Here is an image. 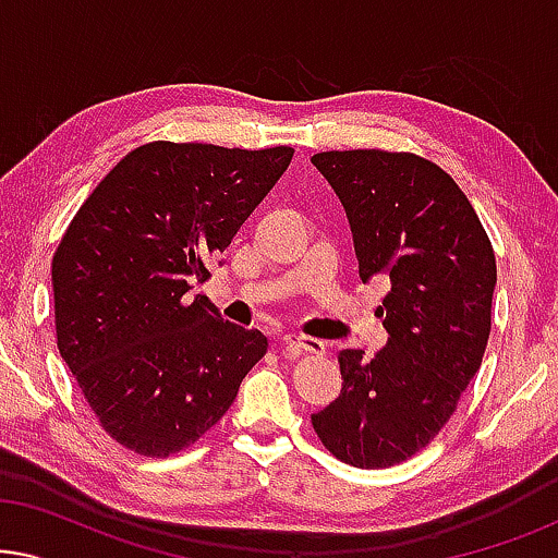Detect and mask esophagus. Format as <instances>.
Returning <instances> with one entry per match:
<instances>
[{
  "mask_svg": "<svg viewBox=\"0 0 558 558\" xmlns=\"http://www.w3.org/2000/svg\"><path fill=\"white\" fill-rule=\"evenodd\" d=\"M281 345H284V355L287 357H296L302 353H315V355H323L327 345L323 340L317 338H304V335H284L281 338Z\"/></svg>",
  "mask_w": 558,
  "mask_h": 558,
  "instance_id": "1",
  "label": "esophagus"
}]
</instances>
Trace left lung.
I'll list each match as a JSON object with an SVG mask.
<instances>
[{"label":"left lung","mask_w":558,"mask_h":558,"mask_svg":"<svg viewBox=\"0 0 558 558\" xmlns=\"http://www.w3.org/2000/svg\"><path fill=\"white\" fill-rule=\"evenodd\" d=\"M312 165L345 208L357 274L386 277L376 357L340 350L342 388L312 414L338 460L391 468L437 437L483 363L490 338L495 254L468 195L409 151H319Z\"/></svg>","instance_id":"8db88e82"}]
</instances>
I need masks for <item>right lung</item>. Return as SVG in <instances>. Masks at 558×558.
Wrapping results in <instances>:
<instances>
[{
	"instance_id": "1",
	"label": "right lung",
	"mask_w": 558,
	"mask_h": 558,
	"mask_svg": "<svg viewBox=\"0 0 558 558\" xmlns=\"http://www.w3.org/2000/svg\"><path fill=\"white\" fill-rule=\"evenodd\" d=\"M292 147L151 142L98 182L52 256L58 350L119 445L167 457L220 422L266 338L193 281L292 162Z\"/></svg>"
}]
</instances>
